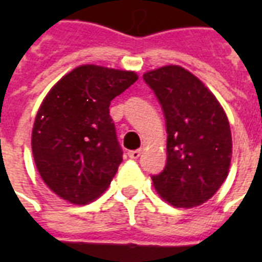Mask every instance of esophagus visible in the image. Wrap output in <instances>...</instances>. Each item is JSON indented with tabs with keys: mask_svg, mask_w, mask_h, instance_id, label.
Masks as SVG:
<instances>
[{
	"mask_svg": "<svg viewBox=\"0 0 262 262\" xmlns=\"http://www.w3.org/2000/svg\"><path fill=\"white\" fill-rule=\"evenodd\" d=\"M141 156V149H135V151H129V158L130 159H139Z\"/></svg>",
	"mask_w": 262,
	"mask_h": 262,
	"instance_id": "34e87169",
	"label": "esophagus"
}]
</instances>
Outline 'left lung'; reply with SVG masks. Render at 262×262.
I'll return each instance as SVG.
<instances>
[{"label":"left lung","mask_w":262,"mask_h":262,"mask_svg":"<svg viewBox=\"0 0 262 262\" xmlns=\"http://www.w3.org/2000/svg\"><path fill=\"white\" fill-rule=\"evenodd\" d=\"M143 79L159 100L167 130V163L152 177L154 186L172 207L201 205L228 175L232 141L227 115L215 95L182 67L167 65Z\"/></svg>","instance_id":"obj_1"}]
</instances>
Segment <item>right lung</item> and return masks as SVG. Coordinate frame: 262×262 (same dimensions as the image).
I'll list each match as a JSON object with an SVG mask.
<instances>
[{
  "label": "right lung",
  "mask_w": 262,
  "mask_h": 262,
  "mask_svg": "<svg viewBox=\"0 0 262 262\" xmlns=\"http://www.w3.org/2000/svg\"><path fill=\"white\" fill-rule=\"evenodd\" d=\"M137 79L130 71L81 65L43 99L31 145L39 174L61 199L88 204L110 185L122 149L108 107Z\"/></svg>",
  "instance_id": "obj_1"
}]
</instances>
